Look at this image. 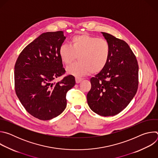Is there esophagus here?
Instances as JSON below:
<instances>
[{
  "label": "esophagus",
  "instance_id": "34e87169",
  "mask_svg": "<svg viewBox=\"0 0 158 158\" xmlns=\"http://www.w3.org/2000/svg\"><path fill=\"white\" fill-rule=\"evenodd\" d=\"M82 81V78H80V77H76V82L77 84H79V83L81 82Z\"/></svg>",
  "mask_w": 158,
  "mask_h": 158
}]
</instances>
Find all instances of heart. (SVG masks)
Wrapping results in <instances>:
<instances>
[{
  "label": "heart",
  "mask_w": 158,
  "mask_h": 158,
  "mask_svg": "<svg viewBox=\"0 0 158 158\" xmlns=\"http://www.w3.org/2000/svg\"><path fill=\"white\" fill-rule=\"evenodd\" d=\"M110 52L107 40L87 34L74 36L71 46L62 44L59 49L60 59L66 65L71 64L78 56L79 61L66 69L67 74L77 77L101 72L108 63Z\"/></svg>",
  "instance_id": "b5f03b06"
}]
</instances>
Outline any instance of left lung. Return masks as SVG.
<instances>
[{"label":"left lung","instance_id":"1","mask_svg":"<svg viewBox=\"0 0 158 158\" xmlns=\"http://www.w3.org/2000/svg\"><path fill=\"white\" fill-rule=\"evenodd\" d=\"M110 48L105 68L90 79L87 104L102 116H113L124 109L136 94L138 86V64L129 45L108 33L101 32Z\"/></svg>","mask_w":158,"mask_h":158}]
</instances>
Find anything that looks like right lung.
I'll use <instances>...</instances> for the list:
<instances>
[{"label": "right lung", "instance_id": "right-lung-1", "mask_svg": "<svg viewBox=\"0 0 158 158\" xmlns=\"http://www.w3.org/2000/svg\"><path fill=\"white\" fill-rule=\"evenodd\" d=\"M62 31L42 33L23 49L14 67L16 94L26 110L43 121L60 115L67 105L66 93L76 84L72 75L54 80L65 72L59 49Z\"/></svg>", "mask_w": 158, "mask_h": 158}]
</instances>
